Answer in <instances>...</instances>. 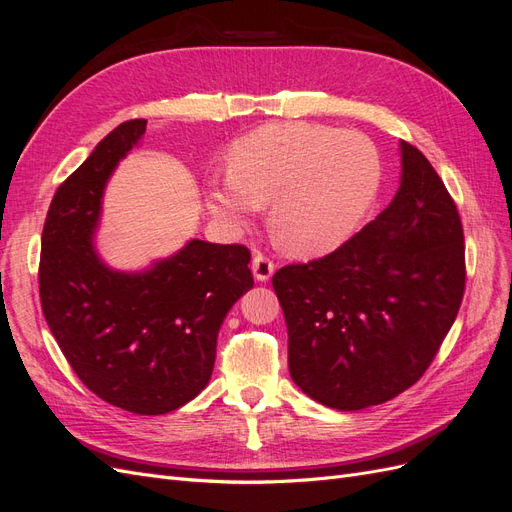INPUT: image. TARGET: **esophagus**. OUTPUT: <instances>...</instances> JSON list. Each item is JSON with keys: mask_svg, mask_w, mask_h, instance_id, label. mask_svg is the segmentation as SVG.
<instances>
[{"mask_svg": "<svg viewBox=\"0 0 512 512\" xmlns=\"http://www.w3.org/2000/svg\"><path fill=\"white\" fill-rule=\"evenodd\" d=\"M252 271H254V277L258 282H267V280H271V275L275 271V262L269 256L256 252L252 258Z\"/></svg>", "mask_w": 512, "mask_h": 512, "instance_id": "esophagus-1", "label": "esophagus"}]
</instances>
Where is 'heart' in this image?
Instances as JSON below:
<instances>
[{
	"instance_id": "1",
	"label": "heart",
	"mask_w": 512,
	"mask_h": 512,
	"mask_svg": "<svg viewBox=\"0 0 512 512\" xmlns=\"http://www.w3.org/2000/svg\"><path fill=\"white\" fill-rule=\"evenodd\" d=\"M380 179V153L365 134L309 121L269 123L230 147L228 173L207 185V207L215 218L245 224L271 203L277 243L318 256L361 224Z\"/></svg>"
}]
</instances>
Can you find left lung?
<instances>
[{
  "label": "left lung",
  "instance_id": "8db88e82",
  "mask_svg": "<svg viewBox=\"0 0 512 512\" xmlns=\"http://www.w3.org/2000/svg\"><path fill=\"white\" fill-rule=\"evenodd\" d=\"M401 185L374 222L335 252L286 265L273 288L294 384L335 410L378 406L425 374L466 290L455 200L401 141Z\"/></svg>",
  "mask_w": 512,
  "mask_h": 512
}]
</instances>
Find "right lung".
<instances>
[{
    "mask_svg": "<svg viewBox=\"0 0 512 512\" xmlns=\"http://www.w3.org/2000/svg\"><path fill=\"white\" fill-rule=\"evenodd\" d=\"M123 121L59 185L42 228L40 303L74 374L106 404L166 414L205 389L228 309L254 286L250 250L192 239L143 273L108 269L94 247L104 185L141 141Z\"/></svg>",
    "mask_w": 512,
    "mask_h": 512,
    "instance_id": "add662e5",
    "label": "right lung"
}]
</instances>
